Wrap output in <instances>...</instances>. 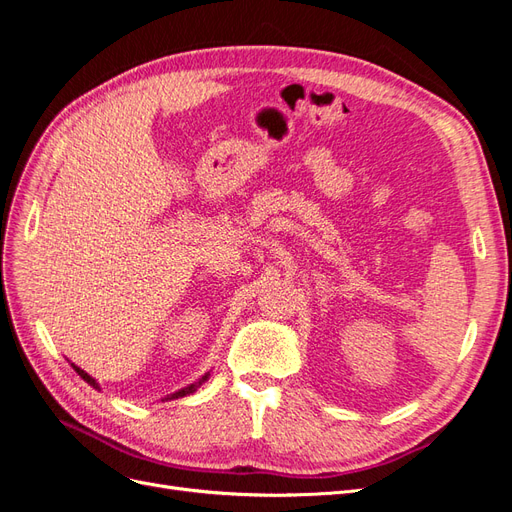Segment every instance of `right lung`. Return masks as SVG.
Here are the masks:
<instances>
[{
	"label": "right lung",
	"mask_w": 512,
	"mask_h": 512,
	"mask_svg": "<svg viewBox=\"0 0 512 512\" xmlns=\"http://www.w3.org/2000/svg\"><path fill=\"white\" fill-rule=\"evenodd\" d=\"M72 365V369L76 371V374H79L89 386H94V389H98L100 391V384H98V380L96 378H91L87 371H83L79 365H74V363H70ZM209 376H211V371H207L205 376H200L196 382H192V384H188V386H183V389H179V391H175V393H170V395H166L162 401H168V399H179V397H185V395H192L196 389H200V386H203L207 380H209Z\"/></svg>",
	"instance_id": "1"
}]
</instances>
